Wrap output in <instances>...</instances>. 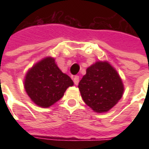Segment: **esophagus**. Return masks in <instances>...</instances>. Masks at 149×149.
<instances>
[{"label": "esophagus", "instance_id": "34e87169", "mask_svg": "<svg viewBox=\"0 0 149 149\" xmlns=\"http://www.w3.org/2000/svg\"><path fill=\"white\" fill-rule=\"evenodd\" d=\"M73 81H74V84L76 85H77L78 83H79V77L78 76H75L73 77Z\"/></svg>", "mask_w": 149, "mask_h": 149}]
</instances>
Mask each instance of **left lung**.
I'll return each mask as SVG.
<instances>
[{
    "label": "left lung",
    "mask_w": 149,
    "mask_h": 149,
    "mask_svg": "<svg viewBox=\"0 0 149 149\" xmlns=\"http://www.w3.org/2000/svg\"><path fill=\"white\" fill-rule=\"evenodd\" d=\"M78 88L84 103L98 113L109 112L125 91L119 73L106 61L95 62L87 68Z\"/></svg>",
    "instance_id": "8db88e82"
}]
</instances>
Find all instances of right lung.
<instances>
[{"mask_svg": "<svg viewBox=\"0 0 149 149\" xmlns=\"http://www.w3.org/2000/svg\"><path fill=\"white\" fill-rule=\"evenodd\" d=\"M73 85L68 75L58 68L55 59L46 56L28 70L24 80V89L37 106L49 108L61 99L65 91Z\"/></svg>", "mask_w": 149, "mask_h": 149, "instance_id": "1", "label": "right lung"}]
</instances>
